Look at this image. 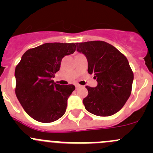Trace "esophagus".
Returning a JSON list of instances; mask_svg holds the SVG:
<instances>
[{
	"instance_id": "34e87169",
	"label": "esophagus",
	"mask_w": 153,
	"mask_h": 153,
	"mask_svg": "<svg viewBox=\"0 0 153 153\" xmlns=\"http://www.w3.org/2000/svg\"><path fill=\"white\" fill-rule=\"evenodd\" d=\"M80 86H80L79 84H75V88H76V89H78Z\"/></svg>"
}]
</instances>
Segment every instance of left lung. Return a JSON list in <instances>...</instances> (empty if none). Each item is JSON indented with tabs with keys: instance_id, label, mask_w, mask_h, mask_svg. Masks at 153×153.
Masks as SVG:
<instances>
[{
	"instance_id": "1",
	"label": "left lung",
	"mask_w": 153,
	"mask_h": 153,
	"mask_svg": "<svg viewBox=\"0 0 153 153\" xmlns=\"http://www.w3.org/2000/svg\"><path fill=\"white\" fill-rule=\"evenodd\" d=\"M77 51L86 56L88 72L98 85L86 86L83 100L88 112L98 116H110L124 106L132 92L133 72L126 57L115 47L101 41L77 43Z\"/></svg>"
}]
</instances>
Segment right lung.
I'll return each instance as SVG.
<instances>
[{
  "label": "right lung",
  "instance_id": "obj_1",
  "mask_svg": "<svg viewBox=\"0 0 153 153\" xmlns=\"http://www.w3.org/2000/svg\"><path fill=\"white\" fill-rule=\"evenodd\" d=\"M75 49L73 43H46L28 49L21 57L15 71V94L33 119L50 123L64 115L68 98L75 87L57 84L52 78L59 71L62 58Z\"/></svg>",
  "mask_w": 153,
  "mask_h": 153
}]
</instances>
